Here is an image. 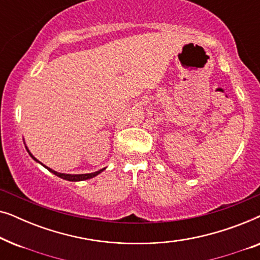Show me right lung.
Wrapping results in <instances>:
<instances>
[{
	"label": "right lung",
	"instance_id": "right-lung-1",
	"mask_svg": "<svg viewBox=\"0 0 260 260\" xmlns=\"http://www.w3.org/2000/svg\"><path fill=\"white\" fill-rule=\"evenodd\" d=\"M26 149H27V148H26ZM27 151L29 152V150H28V149H27ZM29 155H30V157L34 159V161H37V162L40 163V165H42V163H41L40 161H38V159L35 158L34 156L30 154V152H29ZM42 166H44V165H42ZM44 167H45L46 169H48L49 172L54 174V175L59 176V177H61V179H63V180H67V181H73V182H76V181H84V180L92 179V177L97 176L98 174H101V173L103 172V170H105V168H103V169H101V170H98V172L90 173V174H62V173H58V172H55V170H53V169H51V168H48V167H46V166H44Z\"/></svg>",
	"mask_w": 260,
	"mask_h": 260
}]
</instances>
